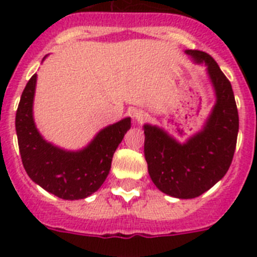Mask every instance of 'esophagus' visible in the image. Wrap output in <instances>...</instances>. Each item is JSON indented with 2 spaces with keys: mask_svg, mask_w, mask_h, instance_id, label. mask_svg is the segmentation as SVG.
Instances as JSON below:
<instances>
[{
  "mask_svg": "<svg viewBox=\"0 0 257 257\" xmlns=\"http://www.w3.org/2000/svg\"><path fill=\"white\" fill-rule=\"evenodd\" d=\"M133 117L134 119H135V122H138V123H143V122L148 118V114H147L144 110H142V109H136V110H134Z\"/></svg>",
  "mask_w": 257,
  "mask_h": 257,
  "instance_id": "obj_1",
  "label": "esophagus"
}]
</instances>
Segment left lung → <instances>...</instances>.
Wrapping results in <instances>:
<instances>
[{"label":"left lung","instance_id":"8db88e82","mask_svg":"<svg viewBox=\"0 0 257 257\" xmlns=\"http://www.w3.org/2000/svg\"><path fill=\"white\" fill-rule=\"evenodd\" d=\"M193 63L205 65L215 104L198 133L179 142L156 124L145 123L144 156L152 181L179 199L199 197L224 178L237 144L238 110L234 94L217 63L199 50H185Z\"/></svg>","mask_w":257,"mask_h":257}]
</instances>
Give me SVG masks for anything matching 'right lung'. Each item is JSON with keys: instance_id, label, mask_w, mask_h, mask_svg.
<instances>
[{"instance_id": "right-lung-1", "label": "right lung", "mask_w": 257, "mask_h": 257, "mask_svg": "<svg viewBox=\"0 0 257 257\" xmlns=\"http://www.w3.org/2000/svg\"><path fill=\"white\" fill-rule=\"evenodd\" d=\"M37 74H33L23 91L15 117L18 144L24 169L29 178L61 199L87 198L103 185L112 158L131 118L101 128L86 147L77 151L56 147L44 139L33 117Z\"/></svg>"}]
</instances>
